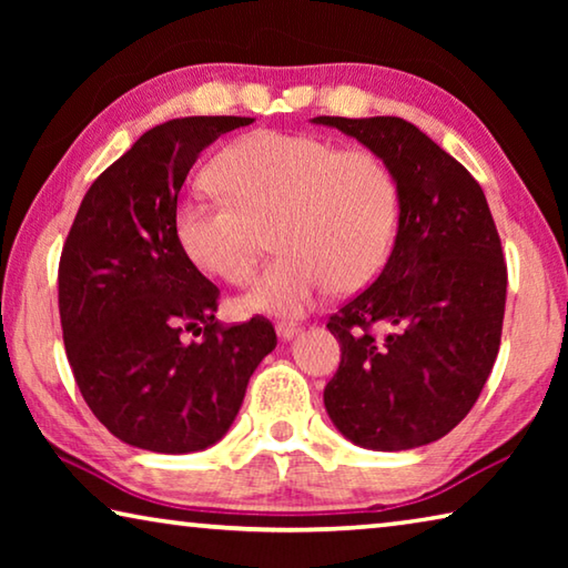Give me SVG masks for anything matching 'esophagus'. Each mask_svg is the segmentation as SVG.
<instances>
[{
  "label": "esophagus",
  "instance_id": "obj_1",
  "mask_svg": "<svg viewBox=\"0 0 568 568\" xmlns=\"http://www.w3.org/2000/svg\"><path fill=\"white\" fill-rule=\"evenodd\" d=\"M275 333H277V338L281 341H293L297 333H301V328H297L295 323H287V321H281L275 325Z\"/></svg>",
  "mask_w": 568,
  "mask_h": 568
}]
</instances>
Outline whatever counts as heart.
<instances>
[{
    "instance_id": "heart-1",
    "label": "heart",
    "mask_w": 568,
    "mask_h": 568,
    "mask_svg": "<svg viewBox=\"0 0 568 568\" xmlns=\"http://www.w3.org/2000/svg\"><path fill=\"white\" fill-rule=\"evenodd\" d=\"M220 187H192L178 205L190 261L245 283L275 223L281 255L243 297L250 313L297 318L338 285L353 291L381 271L398 225V190L371 150H335L315 134L263 130L215 162Z\"/></svg>"
}]
</instances>
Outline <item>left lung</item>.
Returning a JSON list of instances; mask_svg holds the SVG:
<instances>
[{"label": "left lung", "instance_id": "8db88e82", "mask_svg": "<svg viewBox=\"0 0 568 568\" xmlns=\"http://www.w3.org/2000/svg\"><path fill=\"white\" fill-rule=\"evenodd\" d=\"M378 155L396 180L386 267L328 323L338 373L323 390L333 426L368 450L444 438L474 408L501 343L506 263L486 195L458 160L400 118H313ZM381 324L383 339L369 328Z\"/></svg>", "mask_w": 568, "mask_h": 568}]
</instances>
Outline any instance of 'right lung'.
<instances>
[{
    "mask_svg": "<svg viewBox=\"0 0 568 568\" xmlns=\"http://www.w3.org/2000/svg\"><path fill=\"white\" fill-rule=\"evenodd\" d=\"M250 122L223 114L148 130L92 182L62 247L67 361L90 410L134 448L192 454L217 444L277 343L265 318L215 321L220 291L187 257L175 223L200 152Z\"/></svg>",
    "mask_w": 568,
    "mask_h": 568,
    "instance_id": "add662e5",
    "label": "right lung"
}]
</instances>
